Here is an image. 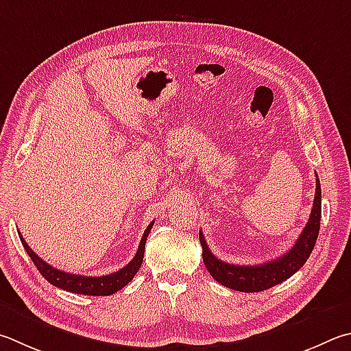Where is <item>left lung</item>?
<instances>
[{"mask_svg": "<svg viewBox=\"0 0 351 351\" xmlns=\"http://www.w3.org/2000/svg\"><path fill=\"white\" fill-rule=\"evenodd\" d=\"M321 226V184L316 175V193L311 208L308 222L305 224L301 237L284 256L276 258L261 265H234L221 261L210 252L207 242L204 239L202 232H199V241L202 245V259L210 275L216 282L228 287L232 290L256 293L273 285L284 282L285 279L295 275L301 267L307 263L313 247L316 244L317 234Z\"/></svg>", "mask_w": 351, "mask_h": 351, "instance_id": "8db88e82", "label": "left lung"}]
</instances>
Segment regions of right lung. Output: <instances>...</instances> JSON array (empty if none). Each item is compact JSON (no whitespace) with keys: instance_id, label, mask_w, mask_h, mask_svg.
<instances>
[{"instance_id":"right-lung-1","label":"right lung","mask_w":351,"mask_h":351,"mask_svg":"<svg viewBox=\"0 0 351 351\" xmlns=\"http://www.w3.org/2000/svg\"><path fill=\"white\" fill-rule=\"evenodd\" d=\"M154 222H150V226L145 228L141 242H139V247H138L135 258H133L130 263L125 267H123L121 270L110 273V275H106V276L72 275V273L61 271L58 269H55V267L47 264L46 261H43L34 250H32V248L27 245V242L24 241L21 233H18V234H20L21 244L25 248V252H27L30 259L34 261L36 269L40 270L41 275L46 278L52 285L58 287V289H62L66 291H70V293H78V295L110 296V295H113V293H117L118 290H121L123 287L129 284L133 279V276L136 275V271L139 270V267H141V264H143L145 241H147L152 227H154Z\"/></svg>"}]
</instances>
